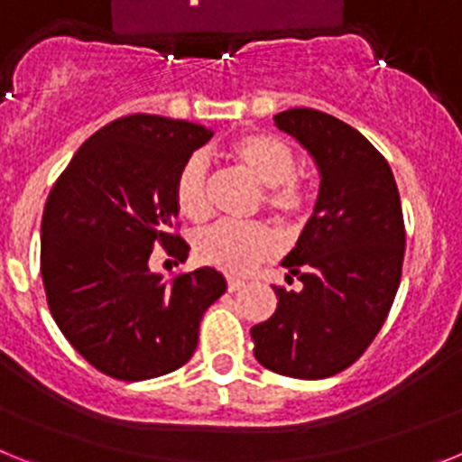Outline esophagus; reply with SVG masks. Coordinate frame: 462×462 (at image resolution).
I'll list each match as a JSON object with an SVG mask.
<instances>
[{
	"mask_svg": "<svg viewBox=\"0 0 462 462\" xmlns=\"http://www.w3.org/2000/svg\"><path fill=\"white\" fill-rule=\"evenodd\" d=\"M243 287H245V282L238 280V277H228V280H226L228 291H240Z\"/></svg>",
	"mask_w": 462,
	"mask_h": 462,
	"instance_id": "1",
	"label": "esophagus"
}]
</instances>
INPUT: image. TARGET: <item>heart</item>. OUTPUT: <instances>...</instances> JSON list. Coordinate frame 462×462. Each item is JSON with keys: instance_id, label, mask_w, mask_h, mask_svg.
<instances>
[{"instance_id": "1", "label": "heart", "mask_w": 462, "mask_h": 462, "mask_svg": "<svg viewBox=\"0 0 462 462\" xmlns=\"http://www.w3.org/2000/svg\"><path fill=\"white\" fill-rule=\"evenodd\" d=\"M226 157L250 173L263 191V206L284 224L308 217L310 196L296 175V154L282 138L271 134H245L226 145ZM175 206L191 222L208 215V162L191 154L182 162L173 182ZM277 252V238L266 224L217 222L194 238L196 259L228 275H245Z\"/></svg>"}]
</instances>
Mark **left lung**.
I'll list each match as a JSON object with an SVG mask.
<instances>
[{
  "instance_id": "left-lung-1",
  "label": "left lung",
  "mask_w": 462,
  "mask_h": 462,
  "mask_svg": "<svg viewBox=\"0 0 462 462\" xmlns=\"http://www.w3.org/2000/svg\"><path fill=\"white\" fill-rule=\"evenodd\" d=\"M319 169V196L282 261L300 291L275 289L277 310L252 326L254 356L284 377L326 379L370 346L393 305L405 259V222L389 162L368 138L314 108L275 116Z\"/></svg>"
}]
</instances>
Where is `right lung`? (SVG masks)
<instances>
[{"instance_id": "right-lung-1", "label": "right lung", "mask_w": 462, "mask_h": 462, "mask_svg": "<svg viewBox=\"0 0 462 462\" xmlns=\"http://www.w3.org/2000/svg\"><path fill=\"white\" fill-rule=\"evenodd\" d=\"M210 129L162 116H126L101 126L73 154L41 219V277L48 308L73 349L122 382L182 368L203 312L224 291L215 268L171 282L150 271L154 247L178 261L187 243L171 234L175 175Z\"/></svg>"}]
</instances>
